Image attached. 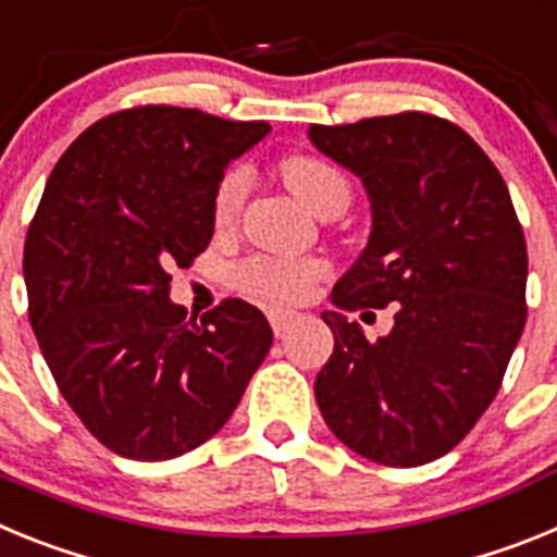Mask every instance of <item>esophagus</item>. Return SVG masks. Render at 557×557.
<instances>
[{"label":"esophagus","mask_w":557,"mask_h":557,"mask_svg":"<svg viewBox=\"0 0 557 557\" xmlns=\"http://www.w3.org/2000/svg\"><path fill=\"white\" fill-rule=\"evenodd\" d=\"M293 321H295V312H270V326H273V332L278 334V337L293 326Z\"/></svg>","instance_id":"obj_1"}]
</instances>
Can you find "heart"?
Instances as JSON below:
<instances>
[{
	"label": "heart",
	"mask_w": 557,
	"mask_h": 557,
	"mask_svg": "<svg viewBox=\"0 0 557 557\" xmlns=\"http://www.w3.org/2000/svg\"><path fill=\"white\" fill-rule=\"evenodd\" d=\"M284 181L289 191L301 200L307 209L318 211L334 191H348L346 178L334 170L332 164L312 156H293L282 166ZM250 189V170L248 166H231L220 178L211 200V214L220 228L234 223L236 211L243 206L245 195ZM326 273V264L304 259V262H282V259H268V256H256L245 264L236 268L234 282L239 293H245L253 301L270 304V307H289V304L304 301L321 275Z\"/></svg>",
	"instance_id": "obj_1"
}]
</instances>
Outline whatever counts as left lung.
<instances>
[{
  "label": "left lung",
  "mask_w": 557,
  "mask_h": 557,
  "mask_svg": "<svg viewBox=\"0 0 557 557\" xmlns=\"http://www.w3.org/2000/svg\"><path fill=\"white\" fill-rule=\"evenodd\" d=\"M309 141L354 172L371 234L321 314L334 351L314 379L339 444L382 466H424L469 435L524 332L528 245L499 170L469 133L426 113L309 125ZM398 302L368 341L354 308Z\"/></svg>",
  "instance_id": "obj_1"
}]
</instances>
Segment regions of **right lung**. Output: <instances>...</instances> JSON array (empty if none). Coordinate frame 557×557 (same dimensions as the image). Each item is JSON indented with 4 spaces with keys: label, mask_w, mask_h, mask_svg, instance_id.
Here are the masks:
<instances>
[{
    "label": "right lung",
    "mask_w": 557,
    "mask_h": 557,
    "mask_svg": "<svg viewBox=\"0 0 557 557\" xmlns=\"http://www.w3.org/2000/svg\"><path fill=\"white\" fill-rule=\"evenodd\" d=\"M270 125L145 106L81 133L24 243L29 326L86 430L131 460H172L218 435L273 346L228 298L189 318L170 270L203 253L228 164Z\"/></svg>",
    "instance_id": "add662e5"
}]
</instances>
